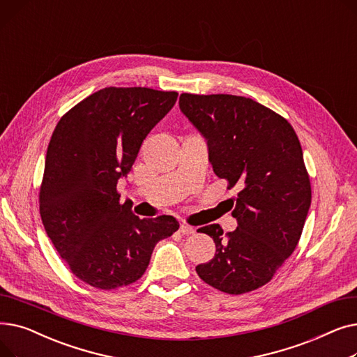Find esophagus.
<instances>
[{"label":"esophagus","mask_w":357,"mask_h":357,"mask_svg":"<svg viewBox=\"0 0 357 357\" xmlns=\"http://www.w3.org/2000/svg\"><path fill=\"white\" fill-rule=\"evenodd\" d=\"M179 231H181L183 236H191V234H194V233H195V229H194V227H191L190 224H185V222H182V224H181V227H179Z\"/></svg>","instance_id":"1"}]
</instances>
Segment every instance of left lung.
Wrapping results in <instances>:
<instances>
[{"label":"left lung","instance_id":"left-lung-1","mask_svg":"<svg viewBox=\"0 0 357 357\" xmlns=\"http://www.w3.org/2000/svg\"><path fill=\"white\" fill-rule=\"evenodd\" d=\"M179 108L208 143L214 174L238 190L237 229H198L215 243L214 257L195 268L210 287L231 295L266 285L295 250L311 204L301 143L287 119L250 98L183 92Z\"/></svg>","mask_w":357,"mask_h":357}]
</instances>
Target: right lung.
<instances>
[{"label": "right lung", "instance_id": "right-lung-1", "mask_svg": "<svg viewBox=\"0 0 357 357\" xmlns=\"http://www.w3.org/2000/svg\"><path fill=\"white\" fill-rule=\"evenodd\" d=\"M176 91L108 86L72 107L47 146L39 192L45 230L70 272L98 289L136 282L156 243L172 236V215L139 218L120 202L117 183Z\"/></svg>", "mask_w": 357, "mask_h": 357}]
</instances>
